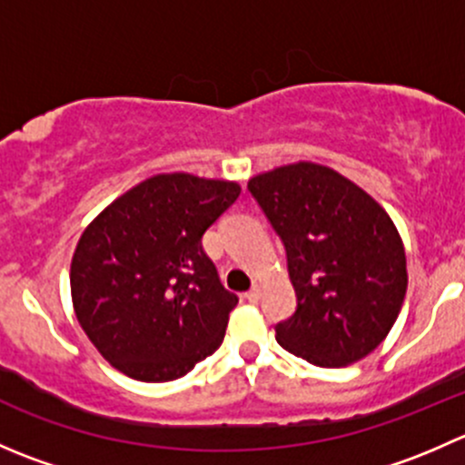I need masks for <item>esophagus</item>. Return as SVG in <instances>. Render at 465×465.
Wrapping results in <instances>:
<instances>
[{
  "mask_svg": "<svg viewBox=\"0 0 465 465\" xmlns=\"http://www.w3.org/2000/svg\"><path fill=\"white\" fill-rule=\"evenodd\" d=\"M245 299H247V302H250V303L259 302V299H261V288H259V285H254V288H252V290H247Z\"/></svg>",
  "mask_w": 465,
  "mask_h": 465,
  "instance_id": "34e87169",
  "label": "esophagus"
}]
</instances>
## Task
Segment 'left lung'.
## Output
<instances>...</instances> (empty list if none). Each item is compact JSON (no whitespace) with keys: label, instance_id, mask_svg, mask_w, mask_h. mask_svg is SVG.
Listing matches in <instances>:
<instances>
[{"label":"left lung","instance_id":"8db88e82","mask_svg":"<svg viewBox=\"0 0 465 465\" xmlns=\"http://www.w3.org/2000/svg\"><path fill=\"white\" fill-rule=\"evenodd\" d=\"M281 238L297 294L276 341L317 367H344L378 349L402 308L407 262L387 211L317 163L262 173L247 184Z\"/></svg>","mask_w":465,"mask_h":465}]
</instances>
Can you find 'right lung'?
<instances>
[{
    "mask_svg": "<svg viewBox=\"0 0 465 465\" xmlns=\"http://www.w3.org/2000/svg\"><path fill=\"white\" fill-rule=\"evenodd\" d=\"M241 186L157 175L83 232L72 261L78 323L98 353L142 382H168L223 344L238 297L220 283L203 236Z\"/></svg>",
    "mask_w": 465,
    "mask_h": 465,
    "instance_id": "add662e5",
    "label": "right lung"
}]
</instances>
